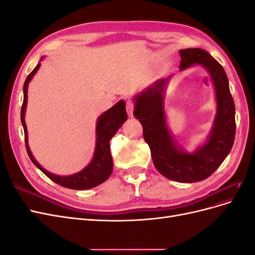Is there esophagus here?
<instances>
[{"label":"esophagus","instance_id":"esophagus-1","mask_svg":"<svg viewBox=\"0 0 255 255\" xmlns=\"http://www.w3.org/2000/svg\"><path fill=\"white\" fill-rule=\"evenodd\" d=\"M134 107H135L134 102H132V101H128V102H127V112H128L129 117H132V116H133Z\"/></svg>","mask_w":255,"mask_h":255}]
</instances>
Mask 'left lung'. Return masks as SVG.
I'll list each match as a JSON object with an SVG mask.
<instances>
[{
  "instance_id": "left-lung-1",
  "label": "left lung",
  "mask_w": 255,
  "mask_h": 255,
  "mask_svg": "<svg viewBox=\"0 0 255 255\" xmlns=\"http://www.w3.org/2000/svg\"><path fill=\"white\" fill-rule=\"evenodd\" d=\"M180 56L181 71L202 66L214 84L217 112L206 141L190 153L174 140L165 114V90L170 76L155 81L133 98L134 116L141 123L143 138L158 172L175 182L195 183L212 175L232 149L236 130L235 105L225 69L211 54L195 48L181 50Z\"/></svg>"
}]
</instances>
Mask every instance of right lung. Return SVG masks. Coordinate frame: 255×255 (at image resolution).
<instances>
[{
	"label": "right lung",
	"instance_id": "add662e5",
	"mask_svg": "<svg viewBox=\"0 0 255 255\" xmlns=\"http://www.w3.org/2000/svg\"><path fill=\"white\" fill-rule=\"evenodd\" d=\"M43 57L40 59V61ZM39 64L36 66L34 70L28 74L25 80L24 86H23V105L21 109V122L24 129L25 136V145L26 151L30 160L34 165L39 168L40 170L47 175L53 182L64 186L66 188L76 189V190H85L94 188L98 185L102 184L109 179L113 172V158L110 149V140L117 133L120 127L128 120V115L126 112V102L120 100L118 103H116L110 110L104 112L97 120L96 126V148L90 163L85 167L83 170L70 175H57L45 170L42 166L38 163L30 152L28 145V136H27V128L25 123V111L27 104V87L29 82L32 81L33 76L37 73L38 69L40 68Z\"/></svg>",
	"mask_w": 255,
	"mask_h": 255
}]
</instances>
